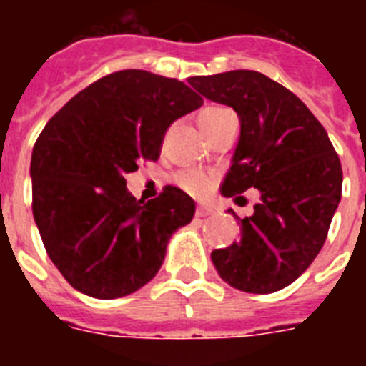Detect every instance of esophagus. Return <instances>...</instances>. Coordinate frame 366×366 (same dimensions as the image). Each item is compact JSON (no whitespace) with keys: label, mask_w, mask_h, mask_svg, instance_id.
I'll list each match as a JSON object with an SVG mask.
<instances>
[{"label":"esophagus","mask_w":366,"mask_h":366,"mask_svg":"<svg viewBox=\"0 0 366 366\" xmlns=\"http://www.w3.org/2000/svg\"><path fill=\"white\" fill-rule=\"evenodd\" d=\"M212 212H214V209L209 205H199L197 209H195V217H199V218H205V217H211Z\"/></svg>","instance_id":"obj_1"}]
</instances>
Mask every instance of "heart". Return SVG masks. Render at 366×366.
<instances>
[{
    "mask_svg": "<svg viewBox=\"0 0 366 366\" xmlns=\"http://www.w3.org/2000/svg\"><path fill=\"white\" fill-rule=\"evenodd\" d=\"M226 114H229L228 108H222V106H209L205 110L199 112L197 116V122H199L201 131L209 134V132L217 127V123L222 119ZM178 186L182 189H186L188 194L192 195H205L209 189H211V178L203 174L199 171H184L177 177Z\"/></svg>",
    "mask_w": 366,
    "mask_h": 366,
    "instance_id": "1",
    "label": "heart"
}]
</instances>
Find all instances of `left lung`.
<instances>
[{"label":"left lung","mask_w":366,"mask_h":366,"mask_svg":"<svg viewBox=\"0 0 366 366\" xmlns=\"http://www.w3.org/2000/svg\"><path fill=\"white\" fill-rule=\"evenodd\" d=\"M189 85L239 116V142L222 195L260 192L254 214L241 220V239L212 250V264L243 292L285 289L323 249L342 197L338 154L307 106L260 71L189 77Z\"/></svg>","instance_id":"left-lung-1"}]
</instances>
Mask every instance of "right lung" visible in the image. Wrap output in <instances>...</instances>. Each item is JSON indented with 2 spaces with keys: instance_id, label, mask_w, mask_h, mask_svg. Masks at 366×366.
Listing matches in <instances>:
<instances>
[{
  "instance_id": "obj_1",
  "label": "right lung",
  "mask_w": 366,
  "mask_h": 366,
  "mask_svg": "<svg viewBox=\"0 0 366 366\" xmlns=\"http://www.w3.org/2000/svg\"><path fill=\"white\" fill-rule=\"evenodd\" d=\"M203 104L172 77L122 70L54 114L31 152V211L49 258L76 290L112 300L152 281L169 237L195 203L167 186L152 201L127 192V172L159 157L167 129Z\"/></svg>"
}]
</instances>
